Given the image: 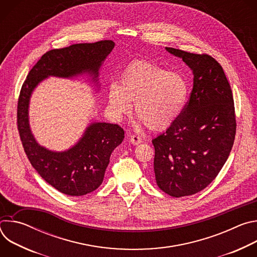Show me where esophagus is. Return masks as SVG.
Here are the masks:
<instances>
[{"mask_svg": "<svg viewBox=\"0 0 257 257\" xmlns=\"http://www.w3.org/2000/svg\"><path fill=\"white\" fill-rule=\"evenodd\" d=\"M130 141H131L132 144L137 145V144L142 142V138L140 136H138V135H131L130 136Z\"/></svg>", "mask_w": 257, "mask_h": 257, "instance_id": "34e87169", "label": "esophagus"}]
</instances>
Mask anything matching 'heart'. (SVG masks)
Segmentation results:
<instances>
[{
	"mask_svg": "<svg viewBox=\"0 0 257 257\" xmlns=\"http://www.w3.org/2000/svg\"><path fill=\"white\" fill-rule=\"evenodd\" d=\"M187 95L188 85L180 73L137 61L126 68L118 85L109 87L107 102L117 118L127 114L133 104L140 122L152 130H162L178 119Z\"/></svg>",
	"mask_w": 257,
	"mask_h": 257,
	"instance_id": "1",
	"label": "heart"
}]
</instances>
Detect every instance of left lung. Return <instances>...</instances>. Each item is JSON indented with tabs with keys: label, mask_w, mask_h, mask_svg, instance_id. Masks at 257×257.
Instances as JSON below:
<instances>
[{
	"label": "left lung",
	"mask_w": 257,
	"mask_h": 257,
	"mask_svg": "<svg viewBox=\"0 0 257 257\" xmlns=\"http://www.w3.org/2000/svg\"><path fill=\"white\" fill-rule=\"evenodd\" d=\"M193 71V88L178 119L153 139L154 170L161 190L183 197L203 190L225 165L236 135L231 85L223 67L206 54L174 48Z\"/></svg>",
	"instance_id": "1"
}]
</instances>
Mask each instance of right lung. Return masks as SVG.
<instances>
[{
	"label": "right lung",
	"mask_w": 257,
	"mask_h": 257,
	"mask_svg": "<svg viewBox=\"0 0 257 257\" xmlns=\"http://www.w3.org/2000/svg\"><path fill=\"white\" fill-rule=\"evenodd\" d=\"M114 46L112 41H100L51 50L32 67L20 90L17 127L24 152L47 183L70 196L85 195L99 187L111 154L124 139V130L117 124L92 123L72 149L63 153L48 151L35 141L29 129V97L34 87L50 75L72 77L89 72L96 78Z\"/></svg>",
	"instance_id": "1"
}]
</instances>
